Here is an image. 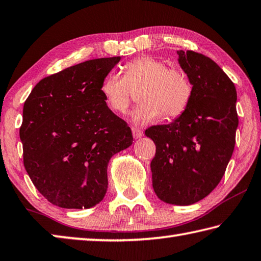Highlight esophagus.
Segmentation results:
<instances>
[{"label":"esophagus","mask_w":261,"mask_h":261,"mask_svg":"<svg viewBox=\"0 0 261 261\" xmlns=\"http://www.w3.org/2000/svg\"><path fill=\"white\" fill-rule=\"evenodd\" d=\"M131 130H132V135H134V138L135 139H138V138H140V137H143V135H144L143 130H140L139 127L132 126Z\"/></svg>","instance_id":"34e87169"}]
</instances>
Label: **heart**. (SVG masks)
Masks as SVG:
<instances>
[{"instance_id": "1", "label": "heart", "mask_w": 261, "mask_h": 261, "mask_svg": "<svg viewBox=\"0 0 261 261\" xmlns=\"http://www.w3.org/2000/svg\"><path fill=\"white\" fill-rule=\"evenodd\" d=\"M138 91L140 101L132 118L137 123H148L163 115L173 120L184 114L193 96V85L181 69L168 68L164 61L151 56H140L124 66L123 76L110 73L102 80L100 93L107 107L123 114Z\"/></svg>"}]
</instances>
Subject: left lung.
Listing matches in <instances>:
<instances>
[{
	"label": "left lung",
	"instance_id": "obj_1",
	"mask_svg": "<svg viewBox=\"0 0 261 261\" xmlns=\"http://www.w3.org/2000/svg\"><path fill=\"white\" fill-rule=\"evenodd\" d=\"M193 85L184 114L145 135L154 141L150 162L154 192L169 204H194L220 182L233 155L239 116L236 89L215 61L202 54L177 51Z\"/></svg>",
	"mask_w": 261,
	"mask_h": 261
}]
</instances>
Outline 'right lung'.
<instances>
[{
  "mask_svg": "<svg viewBox=\"0 0 261 261\" xmlns=\"http://www.w3.org/2000/svg\"><path fill=\"white\" fill-rule=\"evenodd\" d=\"M121 57L84 61L46 76L23 103V165L54 205L89 209L105 196L107 165L134 137L107 107L100 85Z\"/></svg>",
  "mask_w": 261,
  "mask_h": 261,
  "instance_id": "1",
  "label": "right lung"
}]
</instances>
